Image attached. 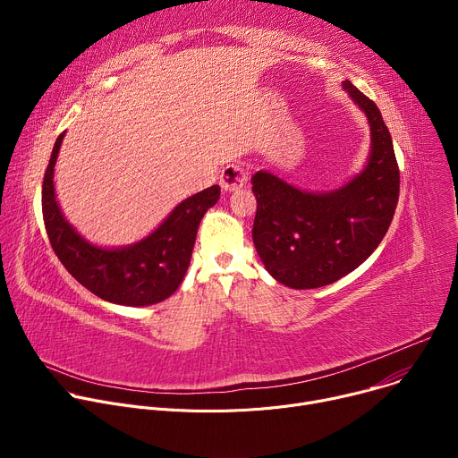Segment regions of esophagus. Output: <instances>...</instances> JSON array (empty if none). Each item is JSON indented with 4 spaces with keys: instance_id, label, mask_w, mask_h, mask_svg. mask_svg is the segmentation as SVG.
<instances>
[{
    "instance_id": "obj_1",
    "label": "esophagus",
    "mask_w": 458,
    "mask_h": 458,
    "mask_svg": "<svg viewBox=\"0 0 458 458\" xmlns=\"http://www.w3.org/2000/svg\"><path fill=\"white\" fill-rule=\"evenodd\" d=\"M246 177H248V172L241 166V165H228L225 166V170L221 172V179H219V184L225 191H235L239 188L244 186L246 182Z\"/></svg>"
}]
</instances>
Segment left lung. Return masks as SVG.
<instances>
[{"label": "left lung", "instance_id": "1", "mask_svg": "<svg viewBox=\"0 0 458 458\" xmlns=\"http://www.w3.org/2000/svg\"><path fill=\"white\" fill-rule=\"evenodd\" d=\"M343 89L366 114L371 134L368 163L355 177L330 191L301 190L267 170L251 177L253 244L268 274L288 288H320L359 268L397 208L399 165L380 110L350 81Z\"/></svg>", "mask_w": 458, "mask_h": 458}]
</instances>
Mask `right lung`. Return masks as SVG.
<instances>
[{"mask_svg": "<svg viewBox=\"0 0 458 458\" xmlns=\"http://www.w3.org/2000/svg\"><path fill=\"white\" fill-rule=\"evenodd\" d=\"M64 132L55 140L45 172L41 207L52 250L67 272L94 295L123 306H148L168 299L182 283L203 216L212 208L217 184L190 195L145 239L103 248L89 242L64 219L54 190V166Z\"/></svg>", "mask_w": 458, "mask_h": 458, "instance_id": "obj_1", "label": "right lung"}]
</instances>
